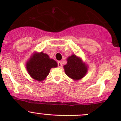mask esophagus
<instances>
[{
	"mask_svg": "<svg viewBox=\"0 0 121 121\" xmlns=\"http://www.w3.org/2000/svg\"><path fill=\"white\" fill-rule=\"evenodd\" d=\"M57 65H58V67H62V63L61 61H58L57 62Z\"/></svg>",
	"mask_w": 121,
	"mask_h": 121,
	"instance_id": "obj_1",
	"label": "esophagus"
}]
</instances>
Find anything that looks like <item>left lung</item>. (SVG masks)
<instances>
[{
    "instance_id": "1",
    "label": "left lung",
    "mask_w": 121,
    "mask_h": 121,
    "mask_svg": "<svg viewBox=\"0 0 121 121\" xmlns=\"http://www.w3.org/2000/svg\"><path fill=\"white\" fill-rule=\"evenodd\" d=\"M65 74L74 80L81 79L87 72V67L82 60L75 55H72L67 58V63L64 65Z\"/></svg>"
}]
</instances>
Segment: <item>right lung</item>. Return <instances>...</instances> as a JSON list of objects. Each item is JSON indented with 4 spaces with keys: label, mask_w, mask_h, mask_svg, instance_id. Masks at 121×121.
Masks as SVG:
<instances>
[{
    "label": "right lung",
    "mask_w": 121,
    "mask_h": 121,
    "mask_svg": "<svg viewBox=\"0 0 121 121\" xmlns=\"http://www.w3.org/2000/svg\"><path fill=\"white\" fill-rule=\"evenodd\" d=\"M57 67V62L50 59L48 55L43 52L35 54L26 64L27 70L30 76L39 81L46 78L51 68Z\"/></svg>",
    "instance_id": "1"
}]
</instances>
